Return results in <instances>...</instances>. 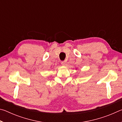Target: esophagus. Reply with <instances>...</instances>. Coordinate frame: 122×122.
Wrapping results in <instances>:
<instances>
[{"label": "esophagus", "mask_w": 122, "mask_h": 122, "mask_svg": "<svg viewBox=\"0 0 122 122\" xmlns=\"http://www.w3.org/2000/svg\"><path fill=\"white\" fill-rule=\"evenodd\" d=\"M61 64H62V65L63 66H66V65H67V62H66V61H64L62 62Z\"/></svg>", "instance_id": "1"}]
</instances>
